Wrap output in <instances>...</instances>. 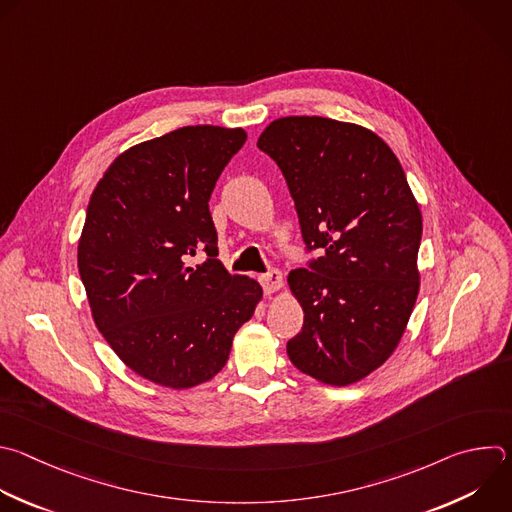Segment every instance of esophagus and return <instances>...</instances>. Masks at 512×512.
Here are the masks:
<instances>
[{"label":"esophagus","mask_w":512,"mask_h":512,"mask_svg":"<svg viewBox=\"0 0 512 512\" xmlns=\"http://www.w3.org/2000/svg\"><path fill=\"white\" fill-rule=\"evenodd\" d=\"M259 283H261L263 291L269 295V293H275V291L281 289L283 277H281V273H279L277 269H271L269 273H263V275L259 277Z\"/></svg>","instance_id":"34e87169"}]
</instances>
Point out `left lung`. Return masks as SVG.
Masks as SVG:
<instances>
[{"instance_id":"obj_1","label":"left lung","mask_w":512,"mask_h":512,"mask_svg":"<svg viewBox=\"0 0 512 512\" xmlns=\"http://www.w3.org/2000/svg\"><path fill=\"white\" fill-rule=\"evenodd\" d=\"M257 146L281 168L307 249L321 253L287 277L303 307L287 356L317 382H360L396 350L420 289L422 213L404 168L376 132L323 116L277 118Z\"/></svg>"}]
</instances>
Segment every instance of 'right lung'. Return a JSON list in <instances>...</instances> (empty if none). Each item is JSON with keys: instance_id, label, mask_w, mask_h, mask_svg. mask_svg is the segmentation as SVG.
I'll return each instance as SVG.
<instances>
[{"instance_id": "add662e5", "label": "right lung", "mask_w": 512, "mask_h": 512, "mask_svg": "<svg viewBox=\"0 0 512 512\" xmlns=\"http://www.w3.org/2000/svg\"><path fill=\"white\" fill-rule=\"evenodd\" d=\"M243 128L183 126L124 150L96 185L78 241L92 317L116 356L158 386L215 378L263 297L217 259L209 199ZM208 259L190 265V257Z\"/></svg>"}]
</instances>
